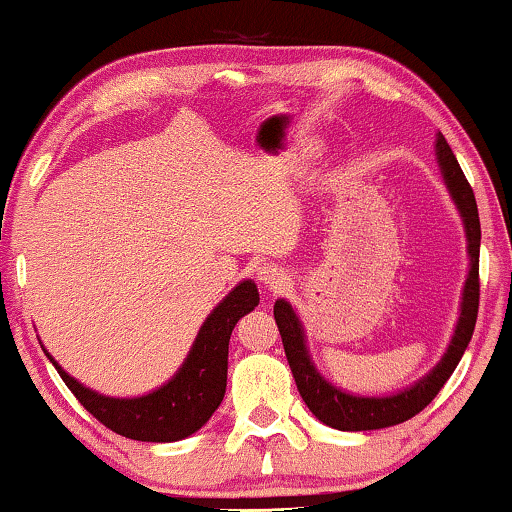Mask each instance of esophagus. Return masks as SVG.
<instances>
[{
  "label": "esophagus",
  "mask_w": 512,
  "mask_h": 512,
  "mask_svg": "<svg viewBox=\"0 0 512 512\" xmlns=\"http://www.w3.org/2000/svg\"><path fill=\"white\" fill-rule=\"evenodd\" d=\"M258 281H263L270 286V290H277L283 286V281H286V277H283V272L279 270V267L274 265H263L258 267Z\"/></svg>",
  "instance_id": "obj_1"
}]
</instances>
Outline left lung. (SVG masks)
I'll return each mask as SVG.
<instances>
[{
	"label": "left lung",
	"mask_w": 512,
	"mask_h": 512,
	"mask_svg": "<svg viewBox=\"0 0 512 512\" xmlns=\"http://www.w3.org/2000/svg\"><path fill=\"white\" fill-rule=\"evenodd\" d=\"M437 160L442 167L444 180L451 192L455 206L460 208V215L465 219L467 240H469V258L471 270L465 286V297H462V313L460 322L455 327V336L451 345H448L444 359L439 361L435 371L414 387L396 393V396L387 398H359L350 396L336 389L327 380H322L316 366L311 364L309 352L304 345V332L300 320H297L295 311L290 309L288 302L279 300L274 304V320H277L283 350H286V359L293 371L297 391H300L306 407L318 416L322 423L332 426L336 430H375V428H389L396 423H403L432 403L446 384L448 377L460 364L462 355H465L467 345L474 334L476 318H478V297H481V279H478V254H481V219H478L476 196L471 190L469 180L462 174L458 160L446 144V139L437 137Z\"/></svg>",
	"instance_id": "obj_1"
}]
</instances>
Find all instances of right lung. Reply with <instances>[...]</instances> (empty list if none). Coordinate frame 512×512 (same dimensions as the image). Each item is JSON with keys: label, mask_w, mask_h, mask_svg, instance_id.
Returning <instances> with one entry per match:
<instances>
[{"label": "right lung", "mask_w": 512, "mask_h": 512, "mask_svg": "<svg viewBox=\"0 0 512 512\" xmlns=\"http://www.w3.org/2000/svg\"><path fill=\"white\" fill-rule=\"evenodd\" d=\"M258 304V290L242 281L203 322L190 357L171 382L141 398H109L82 387L50 355L61 380L89 414L116 435L137 442H178L206 423L224 400L229 338L245 313Z\"/></svg>", "instance_id": "add662e5"}]
</instances>
